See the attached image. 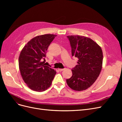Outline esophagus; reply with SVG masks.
I'll use <instances>...</instances> for the list:
<instances>
[{
	"instance_id": "1",
	"label": "esophagus",
	"mask_w": 122,
	"mask_h": 122,
	"mask_svg": "<svg viewBox=\"0 0 122 122\" xmlns=\"http://www.w3.org/2000/svg\"><path fill=\"white\" fill-rule=\"evenodd\" d=\"M58 71H63V70H64V69H58Z\"/></svg>"
}]
</instances>
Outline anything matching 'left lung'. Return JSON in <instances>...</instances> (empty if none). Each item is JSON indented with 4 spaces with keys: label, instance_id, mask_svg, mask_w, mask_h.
Listing matches in <instances>:
<instances>
[{
    "label": "left lung",
    "instance_id": "left-lung-1",
    "mask_svg": "<svg viewBox=\"0 0 122 122\" xmlns=\"http://www.w3.org/2000/svg\"><path fill=\"white\" fill-rule=\"evenodd\" d=\"M72 56L78 58L72 76L66 80L72 90L81 91L86 90L95 82L101 72L103 62L101 48L93 40L81 36H69Z\"/></svg>",
    "mask_w": 122,
    "mask_h": 122
}]
</instances>
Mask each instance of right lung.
Here are the masks:
<instances>
[{"instance_id": "right-lung-1", "label": "right lung", "mask_w": 122, "mask_h": 122, "mask_svg": "<svg viewBox=\"0 0 122 122\" xmlns=\"http://www.w3.org/2000/svg\"><path fill=\"white\" fill-rule=\"evenodd\" d=\"M56 35L36 36L26 44L19 57L21 75L27 86L36 92H43L52 83L56 72L45 66L46 51Z\"/></svg>"}]
</instances>
